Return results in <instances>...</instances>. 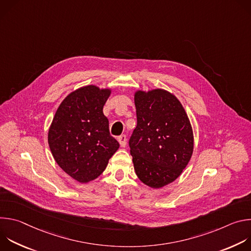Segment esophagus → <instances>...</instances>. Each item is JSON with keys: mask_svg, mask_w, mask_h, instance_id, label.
Segmentation results:
<instances>
[{"mask_svg": "<svg viewBox=\"0 0 251 251\" xmlns=\"http://www.w3.org/2000/svg\"><path fill=\"white\" fill-rule=\"evenodd\" d=\"M118 141H119V144L121 147H126L127 144V137L126 135H121L118 137Z\"/></svg>", "mask_w": 251, "mask_h": 251, "instance_id": "34e87169", "label": "esophagus"}]
</instances>
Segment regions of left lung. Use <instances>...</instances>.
Returning a JSON list of instances; mask_svg holds the SVG:
<instances>
[{
    "label": "left lung",
    "mask_w": 251,
    "mask_h": 251,
    "mask_svg": "<svg viewBox=\"0 0 251 251\" xmlns=\"http://www.w3.org/2000/svg\"><path fill=\"white\" fill-rule=\"evenodd\" d=\"M137 126L130 139L136 175L159 189L180 176L194 150L188 115L176 96L163 89L135 93Z\"/></svg>",
    "instance_id": "obj_1"
}]
</instances>
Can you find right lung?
<instances>
[{"instance_id": "add662e5", "label": "right lung", "mask_w": 251, "mask_h": 251, "mask_svg": "<svg viewBox=\"0 0 251 251\" xmlns=\"http://www.w3.org/2000/svg\"><path fill=\"white\" fill-rule=\"evenodd\" d=\"M109 95V89L94 85L71 92L59 105L50 127L49 145L55 162L79 183L100 176L119 148L103 114Z\"/></svg>"}]
</instances>
